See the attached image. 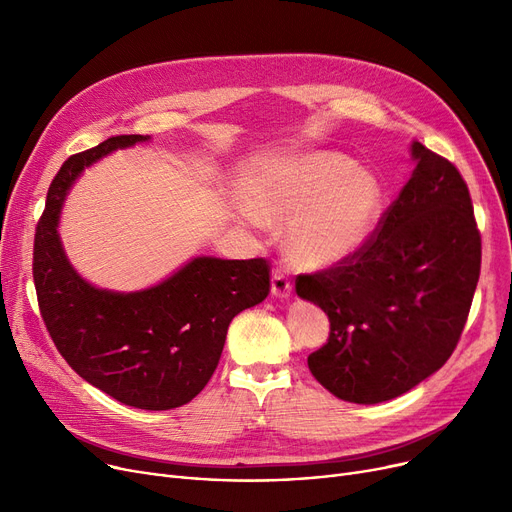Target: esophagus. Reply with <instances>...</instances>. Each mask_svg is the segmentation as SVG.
<instances>
[{
	"instance_id": "1",
	"label": "esophagus",
	"mask_w": 512,
	"mask_h": 512,
	"mask_svg": "<svg viewBox=\"0 0 512 512\" xmlns=\"http://www.w3.org/2000/svg\"><path fill=\"white\" fill-rule=\"evenodd\" d=\"M290 290H292L290 276H288V272L284 270V267L280 265V267H276L274 274H272V294H274V297L284 299V297H288Z\"/></svg>"
}]
</instances>
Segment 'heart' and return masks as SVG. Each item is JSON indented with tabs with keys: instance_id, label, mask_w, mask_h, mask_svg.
<instances>
[{
	"instance_id": "obj_1",
	"label": "heart",
	"mask_w": 512,
	"mask_h": 512,
	"mask_svg": "<svg viewBox=\"0 0 512 512\" xmlns=\"http://www.w3.org/2000/svg\"><path fill=\"white\" fill-rule=\"evenodd\" d=\"M253 207L270 222L290 220L286 253L294 265L324 267L365 245L380 224L384 193L351 157L317 151L263 174Z\"/></svg>"
}]
</instances>
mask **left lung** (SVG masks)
I'll use <instances>...</instances> for the list:
<instances>
[{
  "label": "left lung",
  "instance_id": "obj_1",
  "mask_svg": "<svg viewBox=\"0 0 512 512\" xmlns=\"http://www.w3.org/2000/svg\"><path fill=\"white\" fill-rule=\"evenodd\" d=\"M417 166L365 245L297 276V294L330 317L307 357L334 396L375 405L409 392L454 353L481 270V234L452 161L413 143Z\"/></svg>",
  "mask_w": 512,
  "mask_h": 512
}]
</instances>
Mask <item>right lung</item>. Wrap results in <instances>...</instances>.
Wrapping results in <instances>:
<instances>
[{
  "instance_id": "right-lung-1",
  "label": "right lung",
  "mask_w": 512,
  "mask_h": 512,
  "mask_svg": "<svg viewBox=\"0 0 512 512\" xmlns=\"http://www.w3.org/2000/svg\"><path fill=\"white\" fill-rule=\"evenodd\" d=\"M118 134L70 155L51 180L35 230L33 280L45 328L80 378L147 411L191 402L220 363L230 321L270 294V261L197 257L141 292L99 290L68 263L58 236L64 197L93 161L147 141Z\"/></svg>"
}]
</instances>
